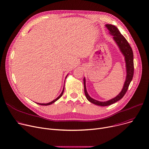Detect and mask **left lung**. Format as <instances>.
Returning a JSON list of instances; mask_svg holds the SVG:
<instances>
[{
  "label": "left lung",
  "mask_w": 149,
  "mask_h": 149,
  "mask_svg": "<svg viewBox=\"0 0 149 149\" xmlns=\"http://www.w3.org/2000/svg\"><path fill=\"white\" fill-rule=\"evenodd\" d=\"M105 26L109 30V33L113 36V39L119 47L120 52L124 56L125 62V67H126V78L123 86V88L120 91V92L114 98L105 102H100L97 100L91 98L86 88V78L84 77V93L87 99L91 103L100 106H106L111 105L118 100H120L124 97L125 94L126 93L130 84L132 81L133 75H134V55L132 48L131 47L130 44L127 42L125 38L121 34L118 29L115 25L111 24H106Z\"/></svg>",
  "instance_id": "left-lung-1"
}]
</instances>
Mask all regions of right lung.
Listing matches in <instances>:
<instances>
[{
  "label": "right lung",
  "instance_id": "add662e5",
  "mask_svg": "<svg viewBox=\"0 0 149 149\" xmlns=\"http://www.w3.org/2000/svg\"><path fill=\"white\" fill-rule=\"evenodd\" d=\"M68 75L66 76V77H65V78L67 77V76H68ZM64 86H63V90H62V91L61 92V94L60 95L56 98V99H55V100H53V101H52V102H49V103H37V104H40V105H43V106H47V105H50V104H52V103H55L56 101H57L58 99H59L61 97V96H62V94H63V91H64Z\"/></svg>",
  "mask_w": 149,
  "mask_h": 149
}]
</instances>
